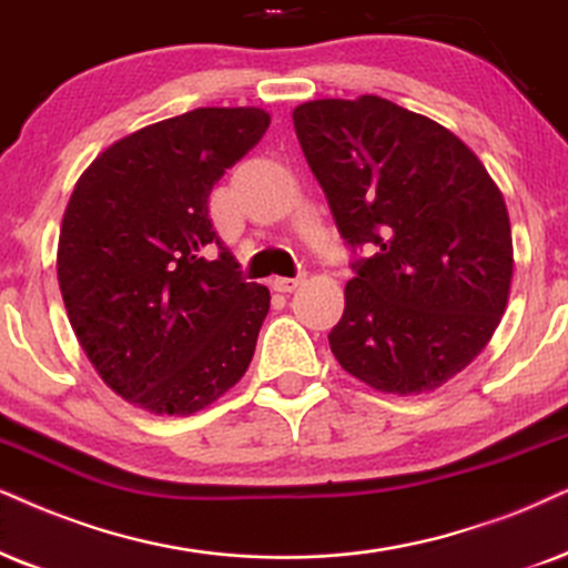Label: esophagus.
<instances>
[{
	"mask_svg": "<svg viewBox=\"0 0 568 568\" xmlns=\"http://www.w3.org/2000/svg\"><path fill=\"white\" fill-rule=\"evenodd\" d=\"M301 280H304L301 275L298 277H272V288L280 291V293H291V291L298 288Z\"/></svg>",
	"mask_w": 568,
	"mask_h": 568,
	"instance_id": "34e87169",
	"label": "esophagus"
}]
</instances>
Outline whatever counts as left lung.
Segmentation results:
<instances>
[{
	"instance_id": "obj_1",
	"label": "left lung",
	"mask_w": 568,
	"mask_h": 568,
	"mask_svg": "<svg viewBox=\"0 0 568 568\" xmlns=\"http://www.w3.org/2000/svg\"><path fill=\"white\" fill-rule=\"evenodd\" d=\"M304 156L351 251L341 367L383 393H427L487 346L514 275L504 193L448 128L379 97L293 110Z\"/></svg>"
}]
</instances>
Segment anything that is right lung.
I'll use <instances>...</instances> for the list:
<instances>
[{
  "mask_svg": "<svg viewBox=\"0 0 568 568\" xmlns=\"http://www.w3.org/2000/svg\"><path fill=\"white\" fill-rule=\"evenodd\" d=\"M267 128L256 106L162 120L99 154L68 201L57 280L70 325L99 377L146 412H199L248 369L270 291L220 241L210 193Z\"/></svg>",
  "mask_w": 568,
  "mask_h": 568,
  "instance_id": "obj_1",
  "label": "right lung"
}]
</instances>
